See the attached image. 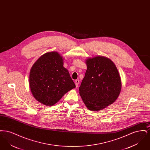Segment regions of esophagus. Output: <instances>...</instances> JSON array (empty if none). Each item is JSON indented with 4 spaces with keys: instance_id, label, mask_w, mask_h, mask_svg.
Returning <instances> with one entry per match:
<instances>
[{
    "instance_id": "1",
    "label": "esophagus",
    "mask_w": 150,
    "mask_h": 150,
    "mask_svg": "<svg viewBox=\"0 0 150 150\" xmlns=\"http://www.w3.org/2000/svg\"><path fill=\"white\" fill-rule=\"evenodd\" d=\"M75 84L76 87H78L79 86V80H75Z\"/></svg>"
}]
</instances>
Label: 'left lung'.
I'll return each instance as SVG.
<instances>
[{
	"label": "left lung",
	"instance_id": "1",
	"mask_svg": "<svg viewBox=\"0 0 150 150\" xmlns=\"http://www.w3.org/2000/svg\"><path fill=\"white\" fill-rule=\"evenodd\" d=\"M85 76L79 87V93L89 110L97 111L112 104L121 89V78L114 63L101 56L86 59Z\"/></svg>",
	"mask_w": 150,
	"mask_h": 150
}]
</instances>
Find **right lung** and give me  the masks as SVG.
I'll list each match as a JSON object with an SVG mask.
<instances>
[{"instance_id":"1","label":"right lung","mask_w":150,"mask_h":150,"mask_svg":"<svg viewBox=\"0 0 150 150\" xmlns=\"http://www.w3.org/2000/svg\"><path fill=\"white\" fill-rule=\"evenodd\" d=\"M29 86L33 97L46 106L56 104L75 88L64 58L57 52H49L39 57L31 68Z\"/></svg>"}]
</instances>
